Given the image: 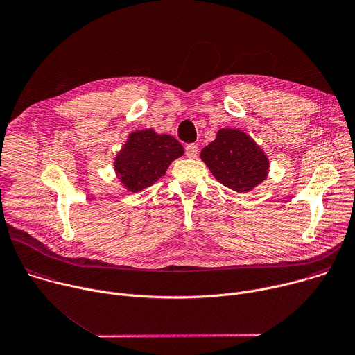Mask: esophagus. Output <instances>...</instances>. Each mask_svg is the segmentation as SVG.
<instances>
[{
    "label": "esophagus",
    "instance_id": "esophagus-1",
    "mask_svg": "<svg viewBox=\"0 0 355 355\" xmlns=\"http://www.w3.org/2000/svg\"><path fill=\"white\" fill-rule=\"evenodd\" d=\"M185 155H187V157H189V159L196 157V156H198V145L189 144V145L185 148Z\"/></svg>",
    "mask_w": 355,
    "mask_h": 355
}]
</instances>
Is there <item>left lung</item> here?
<instances>
[{"label":"left lung","mask_w":355,"mask_h":355,"mask_svg":"<svg viewBox=\"0 0 355 355\" xmlns=\"http://www.w3.org/2000/svg\"><path fill=\"white\" fill-rule=\"evenodd\" d=\"M200 159L220 184L239 193L262 184L270 167L263 149L237 128L218 130L216 139L202 149Z\"/></svg>","instance_id":"1"}]
</instances>
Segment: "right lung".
Segmentation results:
<instances>
[{"label": "right lung", "mask_w": 355, "mask_h": 355, "mask_svg": "<svg viewBox=\"0 0 355 355\" xmlns=\"http://www.w3.org/2000/svg\"><path fill=\"white\" fill-rule=\"evenodd\" d=\"M184 155L182 145L171 135L152 128L128 135L114 159L115 175L128 192L137 193L162 178L168 166Z\"/></svg>", "instance_id": "1"}]
</instances>
